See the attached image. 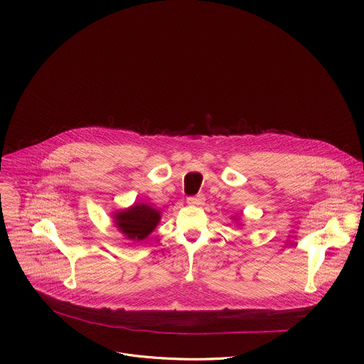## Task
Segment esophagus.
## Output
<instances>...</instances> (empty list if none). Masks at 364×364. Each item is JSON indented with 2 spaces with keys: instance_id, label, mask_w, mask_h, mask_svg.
Masks as SVG:
<instances>
[{
  "instance_id": "obj_1",
  "label": "esophagus",
  "mask_w": 364,
  "mask_h": 364,
  "mask_svg": "<svg viewBox=\"0 0 364 364\" xmlns=\"http://www.w3.org/2000/svg\"><path fill=\"white\" fill-rule=\"evenodd\" d=\"M203 200H204L203 194H198V196L188 197V198H187V203H188V204H191V205H198V204H201V203H203Z\"/></svg>"
}]
</instances>
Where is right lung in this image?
Returning a JSON list of instances; mask_svg holds the SVG:
<instances>
[{"label":"right lung","mask_w":364,"mask_h":364,"mask_svg":"<svg viewBox=\"0 0 364 364\" xmlns=\"http://www.w3.org/2000/svg\"><path fill=\"white\" fill-rule=\"evenodd\" d=\"M118 230L132 242L146 239L161 220V213L145 203H135L114 215Z\"/></svg>","instance_id":"1"}]
</instances>
